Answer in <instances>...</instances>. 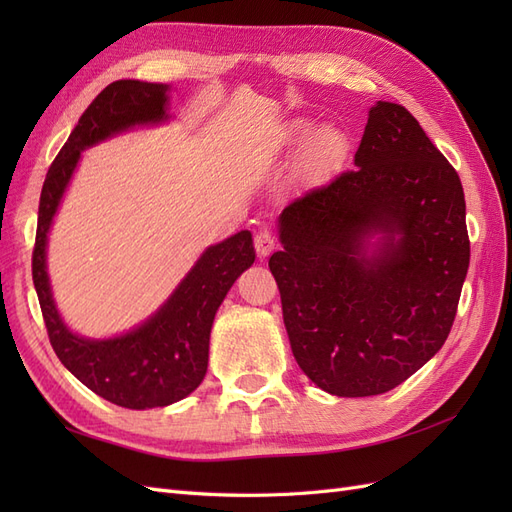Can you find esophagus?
I'll list each match as a JSON object with an SVG mask.
<instances>
[{"mask_svg":"<svg viewBox=\"0 0 512 512\" xmlns=\"http://www.w3.org/2000/svg\"><path fill=\"white\" fill-rule=\"evenodd\" d=\"M254 245H256V252L260 258H267L271 254V250L275 247V237L267 228H260L256 235H254Z\"/></svg>","mask_w":512,"mask_h":512,"instance_id":"obj_1","label":"esophagus"}]
</instances>
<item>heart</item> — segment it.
<instances>
[{
	"mask_svg": "<svg viewBox=\"0 0 512 512\" xmlns=\"http://www.w3.org/2000/svg\"><path fill=\"white\" fill-rule=\"evenodd\" d=\"M309 132H312V123L303 121V119L301 121H294V123H290V128L286 132V141L299 143V141H303V138ZM337 145H339V138H337V134L333 130L324 128V130L314 132L312 141H309V160L316 162V164L322 162V160H327L329 156H333Z\"/></svg>",
	"mask_w": 512,
	"mask_h": 512,
	"instance_id": "1",
	"label": "heart"
}]
</instances>
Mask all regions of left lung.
<instances>
[{
    "mask_svg": "<svg viewBox=\"0 0 512 512\" xmlns=\"http://www.w3.org/2000/svg\"><path fill=\"white\" fill-rule=\"evenodd\" d=\"M277 232L269 269L318 389L386 393L444 346L470 265L466 198L404 106H371L354 168L292 200Z\"/></svg>",
    "mask_w": 512,
    "mask_h": 512,
    "instance_id": "1",
    "label": "left lung"
}]
</instances>
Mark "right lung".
<instances>
[{
    "label": "right lung",
    "instance_id": "1",
    "mask_svg": "<svg viewBox=\"0 0 512 512\" xmlns=\"http://www.w3.org/2000/svg\"><path fill=\"white\" fill-rule=\"evenodd\" d=\"M168 104L170 85L164 83L123 79L108 85L89 104L51 164L38 209L32 273L51 346L87 389L130 410L164 408L198 389L207 374L215 314L237 277L256 260L250 230L209 245L156 312L113 337H85L61 318L46 247L83 151L134 128L162 126L173 119Z\"/></svg>",
    "mask_w": 512,
    "mask_h": 512
}]
</instances>
